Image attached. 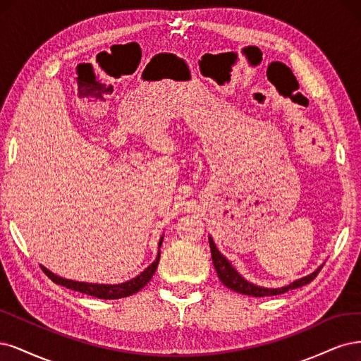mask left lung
I'll return each instance as SVG.
<instances>
[{"label":"left lung","mask_w":361,"mask_h":361,"mask_svg":"<svg viewBox=\"0 0 361 361\" xmlns=\"http://www.w3.org/2000/svg\"><path fill=\"white\" fill-rule=\"evenodd\" d=\"M208 243H210V249H212V258H213V264H214V269L217 271V276L220 279V282H222L226 288L235 290V293H240V294H244V295H252V297H269V295H279V294H283V293H288L289 289H295V288H300V286H305L307 283H310L313 279H315L318 276V273L321 271V269L324 267L319 265L318 269L305 276L301 279H297V281H294L293 283H289L286 286H282V288H264V286H259V285H255L249 281H246L235 269L234 265H232L226 257H224L222 253L219 252V249L216 247V244L213 241V238L208 235Z\"/></svg>","instance_id":"8db88e82"}]
</instances>
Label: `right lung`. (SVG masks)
I'll use <instances>...</instances> for the list:
<instances>
[{"label":"right lung","instance_id":"add662e5","mask_svg":"<svg viewBox=\"0 0 361 361\" xmlns=\"http://www.w3.org/2000/svg\"><path fill=\"white\" fill-rule=\"evenodd\" d=\"M161 241H164V237H160L159 240V249L161 246ZM159 259H160V250L157 253V258L154 259V262H151L147 269L137 274L136 277L130 279V281L123 282V283H114V285H104V283H88V282H76V281H71V279H64L61 276L54 274L51 270L46 269V267L40 265L42 270L49 276V279L52 282L66 286L68 289L78 290V293H82L91 297H97L102 300H117V298H124L136 294L137 290H141L149 281L153 274L156 273V269L159 265Z\"/></svg>","mask_w":361,"mask_h":361}]
</instances>
